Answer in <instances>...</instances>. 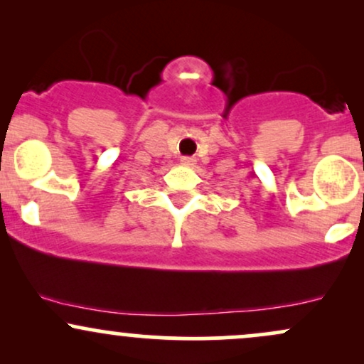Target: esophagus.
Here are the masks:
<instances>
[{"label":"esophagus","instance_id":"obj_1","mask_svg":"<svg viewBox=\"0 0 364 364\" xmlns=\"http://www.w3.org/2000/svg\"><path fill=\"white\" fill-rule=\"evenodd\" d=\"M181 164L186 166V168H191V166H195V159L193 157H181Z\"/></svg>","mask_w":364,"mask_h":364}]
</instances>
